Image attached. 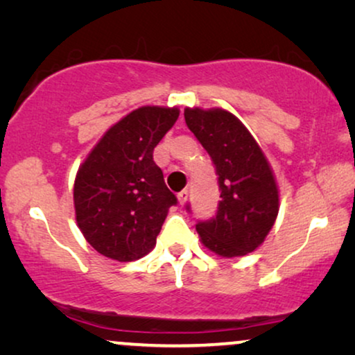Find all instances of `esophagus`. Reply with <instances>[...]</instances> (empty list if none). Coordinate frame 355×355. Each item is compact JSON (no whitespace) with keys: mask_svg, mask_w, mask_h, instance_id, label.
Masks as SVG:
<instances>
[{"mask_svg":"<svg viewBox=\"0 0 355 355\" xmlns=\"http://www.w3.org/2000/svg\"><path fill=\"white\" fill-rule=\"evenodd\" d=\"M187 197H189V192H187V191L179 192V193H178V200H179V203H181V205H184V203L187 202Z\"/></svg>","mask_w":355,"mask_h":355,"instance_id":"obj_1","label":"esophagus"}]
</instances>
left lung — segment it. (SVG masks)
<instances>
[{
    "label": "left lung",
    "mask_w": 355,
    "mask_h": 355,
    "mask_svg": "<svg viewBox=\"0 0 355 355\" xmlns=\"http://www.w3.org/2000/svg\"><path fill=\"white\" fill-rule=\"evenodd\" d=\"M184 118L211 157L221 189L216 216L197 225L202 244L226 259L244 257L263 244L278 216L273 169L257 140L230 111L186 108Z\"/></svg>",
    "instance_id": "obj_1"
}]
</instances>
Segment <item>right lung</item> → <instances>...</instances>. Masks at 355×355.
Wrapping results in <instances>:
<instances>
[{"label": "right lung", "mask_w": 355, "mask_h": 355, "mask_svg": "<svg viewBox=\"0 0 355 355\" xmlns=\"http://www.w3.org/2000/svg\"><path fill=\"white\" fill-rule=\"evenodd\" d=\"M178 118L176 106H140L111 125L80 164L76 221L98 254L134 261L157 244L178 198L155 164L153 150Z\"/></svg>", "instance_id": "add662e5"}]
</instances>
